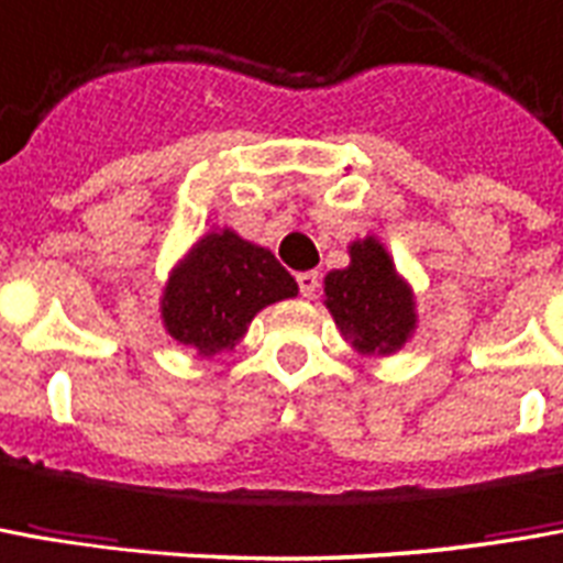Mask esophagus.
Masks as SVG:
<instances>
[{"instance_id":"34e87169","label":"esophagus","mask_w":563,"mask_h":563,"mask_svg":"<svg viewBox=\"0 0 563 563\" xmlns=\"http://www.w3.org/2000/svg\"><path fill=\"white\" fill-rule=\"evenodd\" d=\"M295 283H298V292H301V298H313L317 289H320V274H317V271H301V274L295 277Z\"/></svg>"}]
</instances>
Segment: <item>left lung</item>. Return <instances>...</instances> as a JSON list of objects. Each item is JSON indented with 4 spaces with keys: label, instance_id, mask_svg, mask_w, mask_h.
<instances>
[{
    "label": "left lung",
    "instance_id": "1",
    "mask_svg": "<svg viewBox=\"0 0 563 563\" xmlns=\"http://www.w3.org/2000/svg\"><path fill=\"white\" fill-rule=\"evenodd\" d=\"M325 308L363 353H393L415 329L411 292L375 238L353 243L350 268L325 277Z\"/></svg>",
    "mask_w": 563,
    "mask_h": 563
}]
</instances>
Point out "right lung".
I'll use <instances>...</instances> for the list:
<instances>
[{
	"label": "right lung",
	"instance_id": "1",
	"mask_svg": "<svg viewBox=\"0 0 563 563\" xmlns=\"http://www.w3.org/2000/svg\"><path fill=\"white\" fill-rule=\"evenodd\" d=\"M298 286L280 262L234 231L207 234L173 271L161 313L179 344L198 347L203 356L234 347L265 305L292 298Z\"/></svg>",
	"mask_w": 563,
	"mask_h": 563
}]
</instances>
